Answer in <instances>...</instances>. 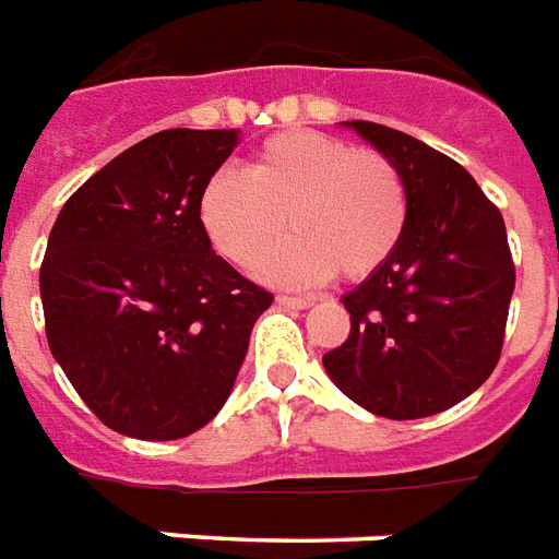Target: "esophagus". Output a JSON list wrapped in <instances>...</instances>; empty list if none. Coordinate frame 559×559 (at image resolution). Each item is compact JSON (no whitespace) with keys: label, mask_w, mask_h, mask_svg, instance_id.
Masks as SVG:
<instances>
[{"label":"esophagus","mask_w":559,"mask_h":559,"mask_svg":"<svg viewBox=\"0 0 559 559\" xmlns=\"http://www.w3.org/2000/svg\"><path fill=\"white\" fill-rule=\"evenodd\" d=\"M275 301H278L281 308H287V310H305V308H310V305H313V301H310V298H305V296H278Z\"/></svg>","instance_id":"esophagus-1"}]
</instances>
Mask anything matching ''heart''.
Segmentation results:
<instances>
[{"mask_svg":"<svg viewBox=\"0 0 559 559\" xmlns=\"http://www.w3.org/2000/svg\"><path fill=\"white\" fill-rule=\"evenodd\" d=\"M287 240L261 263L281 287H317L366 278L399 249L407 225V190L390 157L322 131H281L246 169L223 166L199 193V225L225 261L251 270L284 231Z\"/></svg>","mask_w":559,"mask_h":559,"instance_id":"heart-1","label":"heart"}]
</instances>
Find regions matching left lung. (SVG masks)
<instances>
[{
	"label": "left lung",
	"mask_w": 559,
	"mask_h": 559,
	"mask_svg": "<svg viewBox=\"0 0 559 559\" xmlns=\"http://www.w3.org/2000/svg\"><path fill=\"white\" fill-rule=\"evenodd\" d=\"M346 128L402 173L407 225L386 263L343 296L352 334L322 364L374 416H433L475 393L501 357L516 287L504 219L457 160L378 122Z\"/></svg>",
	"instance_id": "left-lung-1"
}]
</instances>
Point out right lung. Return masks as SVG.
I'll use <instances>...</instances> for the list:
<instances>
[{
  "instance_id": "obj_1",
  "label": "right lung",
  "mask_w": 559,
  "mask_h": 559,
  "mask_svg": "<svg viewBox=\"0 0 559 559\" xmlns=\"http://www.w3.org/2000/svg\"><path fill=\"white\" fill-rule=\"evenodd\" d=\"M234 128H169L126 148L58 213L40 266L46 340L110 431L181 440L223 411L272 305L199 225Z\"/></svg>"
}]
</instances>
